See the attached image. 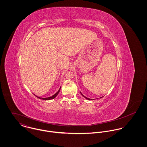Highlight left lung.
I'll use <instances>...</instances> for the list:
<instances>
[{
  "mask_svg": "<svg viewBox=\"0 0 147 147\" xmlns=\"http://www.w3.org/2000/svg\"><path fill=\"white\" fill-rule=\"evenodd\" d=\"M80 93L82 94V96H83L84 97H85L86 99H87V100H92V99H90V98H87V97H86L85 96H84V95H83V94H82L81 92H80ZM102 97H100V98H102Z\"/></svg>",
  "mask_w": 147,
  "mask_h": 147,
  "instance_id": "obj_1",
  "label": "left lung"
}]
</instances>
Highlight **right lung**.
<instances>
[{
  "instance_id": "obj_1",
  "label": "right lung",
  "mask_w": 147,
  "mask_h": 147,
  "mask_svg": "<svg viewBox=\"0 0 147 147\" xmlns=\"http://www.w3.org/2000/svg\"><path fill=\"white\" fill-rule=\"evenodd\" d=\"M61 88H59V90L55 94H54L53 96H51V97H47V98H40V97H37L38 98H40V99H42V100H52V99H54L57 95H58V94L59 93V91H60V90H61Z\"/></svg>"
}]
</instances>
